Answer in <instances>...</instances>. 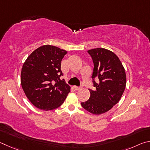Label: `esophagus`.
Returning <instances> with one entry per match:
<instances>
[{"label": "esophagus", "instance_id": "obj_1", "mask_svg": "<svg viewBox=\"0 0 150 150\" xmlns=\"http://www.w3.org/2000/svg\"><path fill=\"white\" fill-rule=\"evenodd\" d=\"M74 88L75 90H79L80 89H82V87H78V86H74Z\"/></svg>", "mask_w": 150, "mask_h": 150}]
</instances>
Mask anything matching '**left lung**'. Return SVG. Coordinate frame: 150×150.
Returning a JSON list of instances; mask_svg holds the SVG:
<instances>
[{"label": "left lung", "instance_id": "1", "mask_svg": "<svg viewBox=\"0 0 150 150\" xmlns=\"http://www.w3.org/2000/svg\"><path fill=\"white\" fill-rule=\"evenodd\" d=\"M88 52L94 65L91 78L96 90L89 89L90 98L81 105L91 113L100 115L109 111L119 101L125 90L127 76L121 62L113 52L96 48ZM96 77L99 79V83L95 82Z\"/></svg>", "mask_w": 150, "mask_h": 150}]
</instances>
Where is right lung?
I'll use <instances>...</instances> for the list:
<instances>
[{"label": "right lung", "instance_id": "obj_1", "mask_svg": "<svg viewBox=\"0 0 150 150\" xmlns=\"http://www.w3.org/2000/svg\"><path fill=\"white\" fill-rule=\"evenodd\" d=\"M67 51L45 45L33 51L23 63L21 84L26 97L34 106L44 111L59 107L70 87L60 80L61 61Z\"/></svg>", "mask_w": 150, "mask_h": 150}]
</instances>
